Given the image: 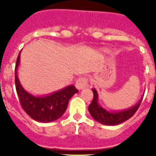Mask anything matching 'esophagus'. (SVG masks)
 Wrapping results in <instances>:
<instances>
[{"instance_id": "esophagus-1", "label": "esophagus", "mask_w": 156, "mask_h": 156, "mask_svg": "<svg viewBox=\"0 0 156 156\" xmlns=\"http://www.w3.org/2000/svg\"><path fill=\"white\" fill-rule=\"evenodd\" d=\"M88 84V79L86 77H81L78 79H77L75 82V86L78 90H81L83 88H86Z\"/></svg>"}]
</instances>
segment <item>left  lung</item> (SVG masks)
<instances>
[{
	"label": "left lung",
	"mask_w": 156,
	"mask_h": 156,
	"mask_svg": "<svg viewBox=\"0 0 156 156\" xmlns=\"http://www.w3.org/2000/svg\"><path fill=\"white\" fill-rule=\"evenodd\" d=\"M92 91L94 94V97H93L92 101L88 106V111L94 120L103 125L116 126V125L121 124L122 122H126V120L134 115V114L136 112L139 107L140 106L141 101H142V99H141L139 102L137 103L135 106L124 110V111L110 112L106 111L105 109H104L98 105L97 91L94 88H92Z\"/></svg>",
	"instance_id": "1"
}]
</instances>
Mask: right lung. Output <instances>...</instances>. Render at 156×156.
Masks as SVG:
<instances>
[{
  "mask_svg": "<svg viewBox=\"0 0 156 156\" xmlns=\"http://www.w3.org/2000/svg\"><path fill=\"white\" fill-rule=\"evenodd\" d=\"M20 53L15 65V86L21 107L31 119L37 122H51L57 120L65 113L70 98L78 90L74 85H70L44 97H37L29 94L21 86L17 75Z\"/></svg>",
  "mask_w": 156,
  "mask_h": 156,
  "instance_id": "add662e5",
  "label": "right lung"
}]
</instances>
